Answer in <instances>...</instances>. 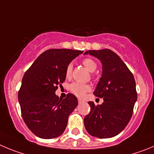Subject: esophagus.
I'll list each match as a JSON object with an SVG mask.
<instances>
[{
	"label": "esophagus",
	"mask_w": 154,
	"mask_h": 154,
	"mask_svg": "<svg viewBox=\"0 0 154 154\" xmlns=\"http://www.w3.org/2000/svg\"><path fill=\"white\" fill-rule=\"evenodd\" d=\"M82 102H83L82 100L80 99V98H79V99H78V103H82Z\"/></svg>",
	"instance_id": "34e87169"
}]
</instances>
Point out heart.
<instances>
[{"label": "heart", "mask_w": 154, "mask_h": 154, "mask_svg": "<svg viewBox=\"0 0 154 154\" xmlns=\"http://www.w3.org/2000/svg\"><path fill=\"white\" fill-rule=\"evenodd\" d=\"M83 64L87 68V70H89L90 72H94L97 69V67L96 62L92 60V59H91V58L84 59L83 60ZM72 70H73V65H72V63H69L67 65V68H66V71H65L66 77H70L71 76ZM90 89H91L90 86L77 82L73 83L70 86V91L78 97H83L87 91H90Z\"/></svg>", "instance_id": "obj_1"}]
</instances>
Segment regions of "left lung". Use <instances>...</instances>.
Here are the masks:
<instances>
[{
    "label": "left lung",
    "mask_w": 154,
    "mask_h": 154,
    "mask_svg": "<svg viewBox=\"0 0 154 154\" xmlns=\"http://www.w3.org/2000/svg\"><path fill=\"white\" fill-rule=\"evenodd\" d=\"M100 60L102 74L94 94L103 97L102 104L88 102L91 112L84 117V126L91 136L113 137L120 134L131 120L137 99L132 73L120 57L109 49L87 51Z\"/></svg>",
    "instance_id": "obj_1"
}]
</instances>
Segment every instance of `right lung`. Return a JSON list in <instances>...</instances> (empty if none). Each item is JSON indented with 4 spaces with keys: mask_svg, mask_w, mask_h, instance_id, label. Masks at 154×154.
I'll return each mask as SVG.
<instances>
[{
    "mask_svg": "<svg viewBox=\"0 0 154 154\" xmlns=\"http://www.w3.org/2000/svg\"><path fill=\"white\" fill-rule=\"evenodd\" d=\"M83 51L51 49L44 51L26 71L18 92L23 121L30 131L42 139L61 135L69 115L78 104L77 98L69 94L62 100L55 94L57 85L66 78L67 65Z\"/></svg>",
    "mask_w": 154,
    "mask_h": 154,
    "instance_id": "add662e5",
    "label": "right lung"
}]
</instances>
